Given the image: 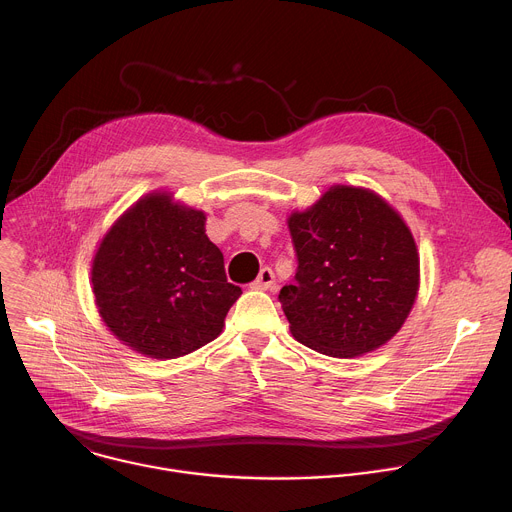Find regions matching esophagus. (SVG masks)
<instances>
[{
    "instance_id": "obj_1",
    "label": "esophagus",
    "mask_w": 512,
    "mask_h": 512,
    "mask_svg": "<svg viewBox=\"0 0 512 512\" xmlns=\"http://www.w3.org/2000/svg\"><path fill=\"white\" fill-rule=\"evenodd\" d=\"M273 285H275V273H273L269 267L261 269L259 275H257V279L253 281V287H255V289H271Z\"/></svg>"
}]
</instances>
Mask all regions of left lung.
<instances>
[{"instance_id": "1", "label": "left lung", "mask_w": 512, "mask_h": 512, "mask_svg": "<svg viewBox=\"0 0 512 512\" xmlns=\"http://www.w3.org/2000/svg\"><path fill=\"white\" fill-rule=\"evenodd\" d=\"M287 227L298 271L279 302L294 338L336 358L387 344L419 291V253L401 214L369 188L334 184Z\"/></svg>"}]
</instances>
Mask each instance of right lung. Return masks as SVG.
Returning <instances> with one entry per match:
<instances>
[{"label":"right lung","instance_id":"add662e5","mask_svg":"<svg viewBox=\"0 0 512 512\" xmlns=\"http://www.w3.org/2000/svg\"><path fill=\"white\" fill-rule=\"evenodd\" d=\"M206 214L154 190L131 204L101 239L91 283L105 326L131 350L178 358L223 332L241 287L204 231Z\"/></svg>","mask_w":512,"mask_h":512}]
</instances>
